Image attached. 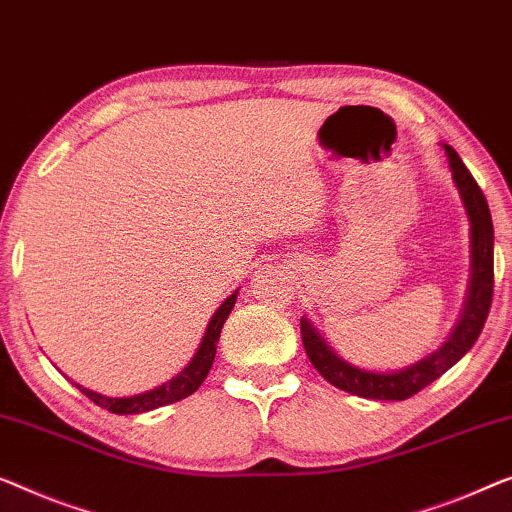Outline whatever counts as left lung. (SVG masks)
Here are the masks:
<instances>
[{
	"instance_id": "obj_1",
	"label": "left lung",
	"mask_w": 512,
	"mask_h": 512,
	"mask_svg": "<svg viewBox=\"0 0 512 512\" xmlns=\"http://www.w3.org/2000/svg\"><path fill=\"white\" fill-rule=\"evenodd\" d=\"M443 150H446L448 166L453 170V182L471 224L469 288H466L462 314H459L446 342L409 367L392 369V372H374V369L358 367L344 360L335 348L325 342V337L307 316H302L300 321L302 342H305L311 365L318 369V374L325 381H330L339 390L351 392L355 397L402 402V399L416 395L469 353V348L476 344L478 335L483 332L487 314H490L494 293V228L490 207H487L483 191L462 164L459 154L450 145H443Z\"/></svg>"
}]
</instances>
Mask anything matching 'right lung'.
<instances>
[{
	"label": "right lung",
	"mask_w": 512,
	"mask_h": 512,
	"mask_svg": "<svg viewBox=\"0 0 512 512\" xmlns=\"http://www.w3.org/2000/svg\"><path fill=\"white\" fill-rule=\"evenodd\" d=\"M235 300H238V291H235L231 298H226L221 302V307L214 311L210 323H207L205 335L198 344L194 358L189 360V365L182 369L180 374H175L173 379L157 385V388L140 392V395H131V397H108L101 395V392H94L90 388H83V385L71 381L76 388L83 392L85 397H90L96 406L101 409H108L110 413H117V416H131V413H145V411H154L159 406L166 404H175L180 399L194 395V392L201 388V383L205 381L207 372H210L214 355H217V344H219V335L221 328H224L228 314L235 307Z\"/></svg>",
	"instance_id": "add662e5"
}]
</instances>
